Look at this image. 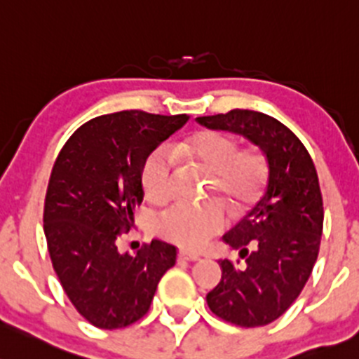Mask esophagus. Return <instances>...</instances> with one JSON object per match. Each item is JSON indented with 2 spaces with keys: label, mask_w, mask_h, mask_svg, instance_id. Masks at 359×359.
Segmentation results:
<instances>
[{
  "label": "esophagus",
  "mask_w": 359,
  "mask_h": 359,
  "mask_svg": "<svg viewBox=\"0 0 359 359\" xmlns=\"http://www.w3.org/2000/svg\"><path fill=\"white\" fill-rule=\"evenodd\" d=\"M179 258L180 259H187V262H198L201 256L198 255V252H192V251H187V249H180L179 251Z\"/></svg>",
  "instance_id": "obj_1"
}]
</instances>
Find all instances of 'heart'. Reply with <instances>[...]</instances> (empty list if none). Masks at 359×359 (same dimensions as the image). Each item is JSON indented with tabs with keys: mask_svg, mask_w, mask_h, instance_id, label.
<instances>
[{
	"mask_svg": "<svg viewBox=\"0 0 359 359\" xmlns=\"http://www.w3.org/2000/svg\"><path fill=\"white\" fill-rule=\"evenodd\" d=\"M173 153L210 173L213 191L233 211L248 206L265 182V156L258 149H239V142L224 132H198L179 142ZM141 184L149 201H163L172 194L173 160L167 148H156L148 154L142 163ZM225 224V211L217 203H175L158 217V232L184 248L198 249L220 233Z\"/></svg>",
	"mask_w": 359,
	"mask_h": 359,
	"instance_id": "obj_1",
	"label": "heart"
}]
</instances>
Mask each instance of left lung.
I'll list each match as a JSON object with an SVG mask.
<instances>
[{
  "label": "left lung",
  "mask_w": 359,
  "mask_h": 359,
  "mask_svg": "<svg viewBox=\"0 0 359 359\" xmlns=\"http://www.w3.org/2000/svg\"><path fill=\"white\" fill-rule=\"evenodd\" d=\"M196 120L244 135L266 156L262 196L224 236L244 263L222 259V280L206 303L218 318L237 327L269 325L297 299L318 258L323 199L315 163L297 135L265 113L230 110Z\"/></svg>",
  "instance_id": "obj_1"
}]
</instances>
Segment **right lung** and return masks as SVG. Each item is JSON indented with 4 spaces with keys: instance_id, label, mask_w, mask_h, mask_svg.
I'll return each instance as SVG.
<instances>
[{
    "instance_id": "obj_1",
    "label": "right lung",
    "mask_w": 359,
    "mask_h": 359,
    "mask_svg": "<svg viewBox=\"0 0 359 359\" xmlns=\"http://www.w3.org/2000/svg\"><path fill=\"white\" fill-rule=\"evenodd\" d=\"M187 115L127 110L79 127L53 165L44 199V236L58 280L75 309L97 329H123L148 313L177 248L151 241L120 255L141 205L148 154L179 130Z\"/></svg>"
}]
</instances>
